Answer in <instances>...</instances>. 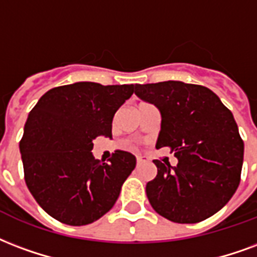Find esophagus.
Listing matches in <instances>:
<instances>
[{
    "label": "esophagus",
    "instance_id": "obj_1",
    "mask_svg": "<svg viewBox=\"0 0 257 257\" xmlns=\"http://www.w3.org/2000/svg\"><path fill=\"white\" fill-rule=\"evenodd\" d=\"M147 162V158L146 157H136V163H138V166L140 165H143V163Z\"/></svg>",
    "mask_w": 257,
    "mask_h": 257
}]
</instances>
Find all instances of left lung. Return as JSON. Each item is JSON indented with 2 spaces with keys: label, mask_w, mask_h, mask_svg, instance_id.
I'll list each match as a JSON object with an SVG mask.
<instances>
[{
  "label": "left lung",
  "mask_w": 257,
  "mask_h": 257,
  "mask_svg": "<svg viewBox=\"0 0 257 257\" xmlns=\"http://www.w3.org/2000/svg\"><path fill=\"white\" fill-rule=\"evenodd\" d=\"M135 94L162 114L157 148L169 147L177 166L154 161L146 187L150 204L176 223H197L225 206L238 188L244 142L234 117L207 87L182 81L136 84Z\"/></svg>",
  "instance_id": "obj_1"
}]
</instances>
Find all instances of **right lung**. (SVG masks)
Masks as SVG:
<instances>
[{
  "mask_svg": "<svg viewBox=\"0 0 257 257\" xmlns=\"http://www.w3.org/2000/svg\"><path fill=\"white\" fill-rule=\"evenodd\" d=\"M134 91V84L80 81L51 88L30 111L20 140L24 180L54 219L88 225L117 201L136 158L117 150L104 163L91 150L98 136L111 138L114 114Z\"/></svg>",
  "mask_w": 257,
  "mask_h": 257,
  "instance_id": "right-lung-1",
  "label": "right lung"
}]
</instances>
